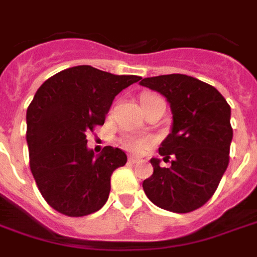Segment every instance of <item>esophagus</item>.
I'll use <instances>...</instances> for the list:
<instances>
[{"label":"esophagus","instance_id":"1","mask_svg":"<svg viewBox=\"0 0 257 257\" xmlns=\"http://www.w3.org/2000/svg\"><path fill=\"white\" fill-rule=\"evenodd\" d=\"M138 162H140V159H137V157H128V163H130V164H137Z\"/></svg>","mask_w":257,"mask_h":257}]
</instances>
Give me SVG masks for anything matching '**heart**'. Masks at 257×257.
<instances>
[{
	"instance_id": "obj_1",
	"label": "heart",
	"mask_w": 257,
	"mask_h": 257,
	"mask_svg": "<svg viewBox=\"0 0 257 257\" xmlns=\"http://www.w3.org/2000/svg\"><path fill=\"white\" fill-rule=\"evenodd\" d=\"M148 98V97H145ZM121 145L126 151L131 153L140 155L142 152L148 151L153 145V140L151 137H140V136H124L121 138Z\"/></svg>"
}]
</instances>
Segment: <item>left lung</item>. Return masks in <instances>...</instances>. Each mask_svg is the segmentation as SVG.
Returning <instances> with one entry per match:
<instances>
[{
    "mask_svg": "<svg viewBox=\"0 0 257 257\" xmlns=\"http://www.w3.org/2000/svg\"><path fill=\"white\" fill-rule=\"evenodd\" d=\"M140 85L164 95L172 112L171 133L159 148L171 166L151 159L153 174L142 183L144 192L163 209L192 212L212 197L228 166L230 105L213 86L188 75L152 76Z\"/></svg>",
    "mask_w": 257,
    "mask_h": 257,
    "instance_id": "8db88e82",
    "label": "left lung"
}]
</instances>
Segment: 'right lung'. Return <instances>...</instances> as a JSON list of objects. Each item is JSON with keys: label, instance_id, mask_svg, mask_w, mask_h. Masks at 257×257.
Masks as SVG:
<instances>
[{"label": "right lung", "instance_id": "right-lung-1", "mask_svg": "<svg viewBox=\"0 0 257 257\" xmlns=\"http://www.w3.org/2000/svg\"><path fill=\"white\" fill-rule=\"evenodd\" d=\"M140 79L78 65L37 90L27 109L30 168L42 197L57 212L85 216L106 203L110 175L126 164L127 156L112 147L95 156L86 134L104 124L116 95Z\"/></svg>", "mask_w": 257, "mask_h": 257}]
</instances>
